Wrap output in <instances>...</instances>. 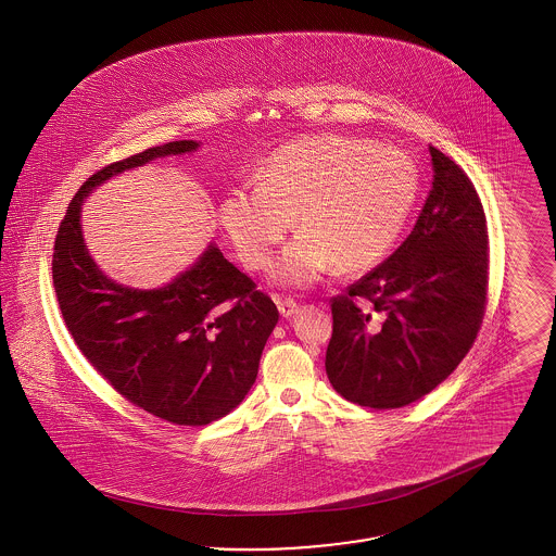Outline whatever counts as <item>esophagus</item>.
<instances>
[{"label": "esophagus", "instance_id": "obj_1", "mask_svg": "<svg viewBox=\"0 0 556 556\" xmlns=\"http://www.w3.org/2000/svg\"><path fill=\"white\" fill-rule=\"evenodd\" d=\"M275 302H277V308L281 313V317L290 318L298 313V304L291 300V298H279L275 295Z\"/></svg>", "mask_w": 556, "mask_h": 556}]
</instances>
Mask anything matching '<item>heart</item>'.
Returning <instances> with one entry per match:
<instances>
[{"instance_id":"obj_1","label":"heart","mask_w":556,"mask_h":556,"mask_svg":"<svg viewBox=\"0 0 556 556\" xmlns=\"http://www.w3.org/2000/svg\"><path fill=\"white\" fill-rule=\"evenodd\" d=\"M261 181L231 187L218 218L241 263L261 270L293 227L275 277L311 286L329 268L361 273L396 245L419 200L421 175L410 154L344 135H311L266 160Z\"/></svg>"}]
</instances>
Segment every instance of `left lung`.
I'll list each match as a JSON object with an SVG mask.
<instances>
[{
    "label": "left lung",
    "mask_w": 556,
    "mask_h": 556,
    "mask_svg": "<svg viewBox=\"0 0 556 556\" xmlns=\"http://www.w3.org/2000/svg\"><path fill=\"white\" fill-rule=\"evenodd\" d=\"M433 184L396 252L331 298L325 370L338 394L400 408L438 388L476 342L488 302V225L465 170L429 146Z\"/></svg>",
    "instance_id": "1"
}]
</instances>
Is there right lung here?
I'll return each mask as SVG.
<instances>
[{
	"label": "right lung",
	"mask_w": 556,
	"mask_h": 556,
	"mask_svg": "<svg viewBox=\"0 0 556 556\" xmlns=\"http://www.w3.org/2000/svg\"><path fill=\"white\" fill-rule=\"evenodd\" d=\"M198 146L170 141L91 175L60 223L52 258L62 318L91 367L135 406L189 427L225 417L250 392L279 311L214 243L159 290L112 281L85 245L80 206L110 177Z\"/></svg>",
	"instance_id": "obj_1"
}]
</instances>
